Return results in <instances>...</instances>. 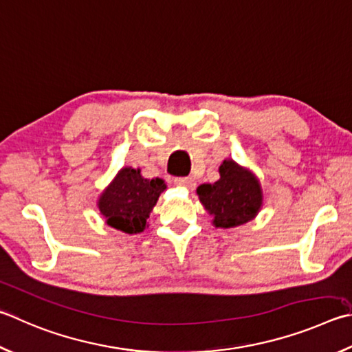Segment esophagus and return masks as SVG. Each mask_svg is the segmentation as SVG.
<instances>
[{
	"instance_id": "obj_1",
	"label": "esophagus",
	"mask_w": 352,
	"mask_h": 352,
	"mask_svg": "<svg viewBox=\"0 0 352 352\" xmlns=\"http://www.w3.org/2000/svg\"><path fill=\"white\" fill-rule=\"evenodd\" d=\"M174 184L180 188H186L188 190H192L195 188V182L190 177H178L174 178Z\"/></svg>"
}]
</instances>
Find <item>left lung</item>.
<instances>
[{"mask_svg":"<svg viewBox=\"0 0 352 352\" xmlns=\"http://www.w3.org/2000/svg\"><path fill=\"white\" fill-rule=\"evenodd\" d=\"M220 178L197 188L204 209L214 217L215 228H235L255 219L263 204L261 186L251 170L234 160H225L219 168Z\"/></svg>","mask_w":352,"mask_h":352,"instance_id":"obj_1","label":"left lung"}]
</instances>
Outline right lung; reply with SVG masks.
<instances>
[{"mask_svg": "<svg viewBox=\"0 0 352 352\" xmlns=\"http://www.w3.org/2000/svg\"><path fill=\"white\" fill-rule=\"evenodd\" d=\"M140 172L123 168L98 198V209L107 225L126 234L144 231L152 208L166 189L162 178L148 180Z\"/></svg>", "mask_w": 352, "mask_h": 352, "instance_id": "add662e5", "label": "right lung"}]
</instances>
